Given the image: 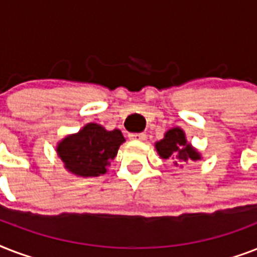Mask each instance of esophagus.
Wrapping results in <instances>:
<instances>
[{"label":"esophagus","instance_id":"1","mask_svg":"<svg viewBox=\"0 0 257 257\" xmlns=\"http://www.w3.org/2000/svg\"><path fill=\"white\" fill-rule=\"evenodd\" d=\"M129 139L135 141H144L147 139V135L145 133H131Z\"/></svg>","mask_w":257,"mask_h":257}]
</instances>
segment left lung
I'll use <instances>...</instances> for the list:
<instances>
[{"label":"left lung","mask_w":257,"mask_h":257,"mask_svg":"<svg viewBox=\"0 0 257 257\" xmlns=\"http://www.w3.org/2000/svg\"><path fill=\"white\" fill-rule=\"evenodd\" d=\"M155 148L161 159L172 160L173 165L180 168L189 161L201 160V153L187 140L185 132L179 126L168 129L164 139L155 143Z\"/></svg>","instance_id":"8db88e82"}]
</instances>
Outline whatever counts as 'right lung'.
Here are the masks:
<instances>
[{
  "label": "right lung",
  "instance_id": "right-lung-1",
  "mask_svg": "<svg viewBox=\"0 0 257 257\" xmlns=\"http://www.w3.org/2000/svg\"><path fill=\"white\" fill-rule=\"evenodd\" d=\"M124 141L118 129L106 131L102 125L88 122L78 132L58 141L56 152L69 173L84 179L97 177L108 172Z\"/></svg>",
  "mask_w": 257,
  "mask_h": 257
}]
</instances>
